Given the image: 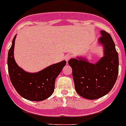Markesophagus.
<instances>
[{
  "mask_svg": "<svg viewBox=\"0 0 126 126\" xmlns=\"http://www.w3.org/2000/svg\"><path fill=\"white\" fill-rule=\"evenodd\" d=\"M71 58V56L69 55V54H68V55H66L65 56V57H64V60H66V62H68V60H70V59Z\"/></svg>",
  "mask_w": 126,
  "mask_h": 126,
  "instance_id": "obj_1",
  "label": "esophagus"
}]
</instances>
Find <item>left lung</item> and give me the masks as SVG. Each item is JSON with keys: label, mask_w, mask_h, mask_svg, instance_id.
I'll return each instance as SVG.
<instances>
[{"label": "left lung", "mask_w": 126, "mask_h": 126, "mask_svg": "<svg viewBox=\"0 0 126 126\" xmlns=\"http://www.w3.org/2000/svg\"><path fill=\"white\" fill-rule=\"evenodd\" d=\"M98 43L103 55L95 63L86 57L77 56L68 61L76 92L88 99H96L108 94L113 88L119 74V56L111 35L101 30Z\"/></svg>", "instance_id": "left-lung-1"}]
</instances>
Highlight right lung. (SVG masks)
<instances>
[{
    "instance_id": "right-lung-1",
    "label": "right lung",
    "mask_w": 126,
    "mask_h": 126,
    "mask_svg": "<svg viewBox=\"0 0 126 126\" xmlns=\"http://www.w3.org/2000/svg\"><path fill=\"white\" fill-rule=\"evenodd\" d=\"M15 36L8 52L7 66L11 81L17 93L26 99L33 101L45 100L54 91L55 80L65 64L66 61L52 64L35 73L28 72L19 67L14 57Z\"/></svg>"
}]
</instances>
